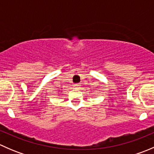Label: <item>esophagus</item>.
Segmentation results:
<instances>
[{
  "mask_svg": "<svg viewBox=\"0 0 154 154\" xmlns=\"http://www.w3.org/2000/svg\"><path fill=\"white\" fill-rule=\"evenodd\" d=\"M74 87H77H77H78L79 86H80V85H79V84H77H77H74Z\"/></svg>",
  "mask_w": 154,
  "mask_h": 154,
  "instance_id": "1",
  "label": "esophagus"
}]
</instances>
